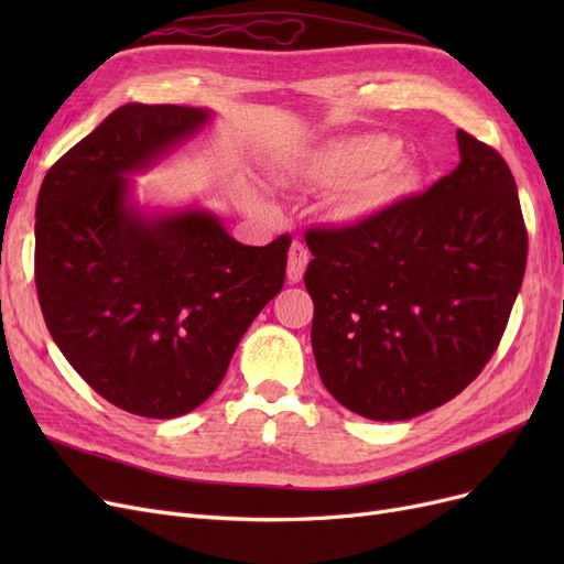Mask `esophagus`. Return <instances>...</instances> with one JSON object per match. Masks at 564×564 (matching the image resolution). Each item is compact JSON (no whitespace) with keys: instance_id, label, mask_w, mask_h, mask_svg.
<instances>
[{"instance_id":"obj_1","label":"esophagus","mask_w":564,"mask_h":564,"mask_svg":"<svg viewBox=\"0 0 564 564\" xmlns=\"http://www.w3.org/2000/svg\"><path fill=\"white\" fill-rule=\"evenodd\" d=\"M311 253L305 249V245L294 242L292 249H289V261H286V278L289 282H301L305 268H308Z\"/></svg>"}]
</instances>
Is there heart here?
Segmentation results:
<instances>
[{
  "instance_id": "b5f03b06",
  "label": "heart",
  "mask_w": 564,
  "mask_h": 564,
  "mask_svg": "<svg viewBox=\"0 0 564 564\" xmlns=\"http://www.w3.org/2000/svg\"><path fill=\"white\" fill-rule=\"evenodd\" d=\"M398 141L362 133L317 148L301 160L294 176L319 187H340L336 214L360 220L388 209L414 185V169L398 158Z\"/></svg>"
}]
</instances>
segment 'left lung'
<instances>
[{
	"mask_svg": "<svg viewBox=\"0 0 564 564\" xmlns=\"http://www.w3.org/2000/svg\"><path fill=\"white\" fill-rule=\"evenodd\" d=\"M456 141L458 166L423 195L305 232L319 379L371 421L456 398L497 350L524 278L516 178L494 148L464 129Z\"/></svg>",
	"mask_w": 564,
	"mask_h": 564,
	"instance_id": "1",
	"label": "left lung"
}]
</instances>
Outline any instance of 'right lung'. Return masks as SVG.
<instances>
[{
  "label": "right lung",
  "instance_id": "1",
  "mask_svg": "<svg viewBox=\"0 0 564 564\" xmlns=\"http://www.w3.org/2000/svg\"><path fill=\"white\" fill-rule=\"evenodd\" d=\"M212 119L127 104L48 169L37 197L35 282L51 338L100 398L145 419L193 412L280 294L292 237L240 245L202 207L145 212V172Z\"/></svg>",
  "mask_w": 564,
  "mask_h": 564
}]
</instances>
